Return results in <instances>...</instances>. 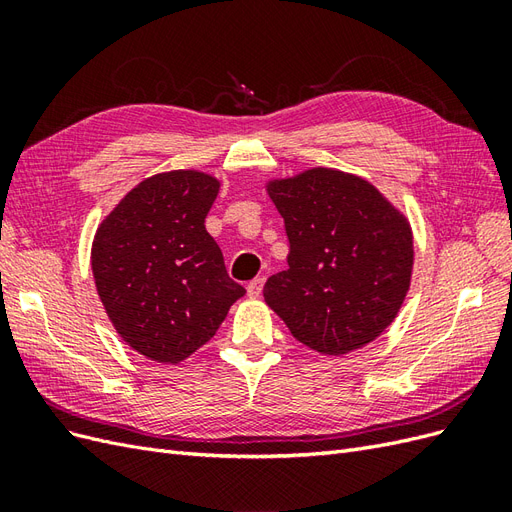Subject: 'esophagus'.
<instances>
[{"mask_svg": "<svg viewBox=\"0 0 512 512\" xmlns=\"http://www.w3.org/2000/svg\"><path fill=\"white\" fill-rule=\"evenodd\" d=\"M262 284H265V280H262V277H256V280H252L250 284H247V297L258 299L260 292H262Z\"/></svg>", "mask_w": 512, "mask_h": 512, "instance_id": "1", "label": "esophagus"}]
</instances>
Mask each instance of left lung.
I'll list each match as a JSON object with an SVG mask.
<instances>
[{"label": "left lung", "mask_w": 512, "mask_h": 512, "mask_svg": "<svg viewBox=\"0 0 512 512\" xmlns=\"http://www.w3.org/2000/svg\"><path fill=\"white\" fill-rule=\"evenodd\" d=\"M290 243L265 301L301 344L342 356L389 327L404 303L414 243L406 215L369 181L309 168L267 183Z\"/></svg>", "instance_id": "left-lung-1"}]
</instances>
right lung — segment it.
Listing matches in <instances>:
<instances>
[{
  "mask_svg": "<svg viewBox=\"0 0 512 512\" xmlns=\"http://www.w3.org/2000/svg\"><path fill=\"white\" fill-rule=\"evenodd\" d=\"M218 192L220 181L198 170L153 175L96 230L91 271L100 301L123 342L151 361L188 359L245 294L205 228Z\"/></svg>",
  "mask_w": 512,
  "mask_h": 512,
  "instance_id": "add662e5",
  "label": "right lung"
}]
</instances>
